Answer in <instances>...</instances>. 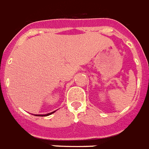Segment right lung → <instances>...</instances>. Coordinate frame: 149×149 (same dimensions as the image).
I'll list each match as a JSON object with an SVG mask.
<instances>
[{"instance_id": "right-lung-1", "label": "right lung", "mask_w": 149, "mask_h": 149, "mask_svg": "<svg viewBox=\"0 0 149 149\" xmlns=\"http://www.w3.org/2000/svg\"><path fill=\"white\" fill-rule=\"evenodd\" d=\"M54 112H52V113H47V114H38L36 115V116H40V117H45V116H48V115H51L52 113H53Z\"/></svg>"}]
</instances>
